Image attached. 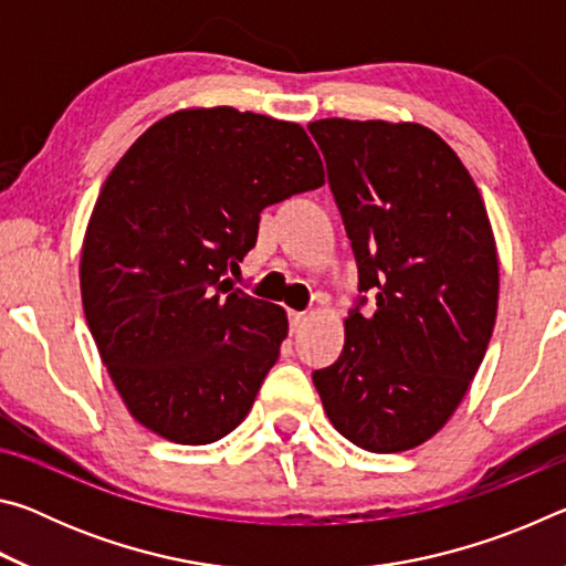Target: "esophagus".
<instances>
[{"label": "esophagus", "mask_w": 566, "mask_h": 566, "mask_svg": "<svg viewBox=\"0 0 566 566\" xmlns=\"http://www.w3.org/2000/svg\"><path fill=\"white\" fill-rule=\"evenodd\" d=\"M304 319H306L304 312H290V327L292 329H300Z\"/></svg>", "instance_id": "obj_1"}]
</instances>
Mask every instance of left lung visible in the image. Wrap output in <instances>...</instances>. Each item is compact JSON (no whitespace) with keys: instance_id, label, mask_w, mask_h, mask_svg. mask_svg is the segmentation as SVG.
Listing matches in <instances>:
<instances>
[{"instance_id":"left-lung-1","label":"left lung","mask_w":566,"mask_h":566,"mask_svg":"<svg viewBox=\"0 0 566 566\" xmlns=\"http://www.w3.org/2000/svg\"><path fill=\"white\" fill-rule=\"evenodd\" d=\"M312 137L375 312L344 319V347L312 375L342 437L407 452L454 415L484 359L500 262L482 195L454 149L415 122L319 119Z\"/></svg>"}]
</instances>
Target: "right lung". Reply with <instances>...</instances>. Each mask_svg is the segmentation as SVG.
Instances as JSON below:
<instances>
[{
  "label": "right lung",
  "instance_id": "add662e5",
  "mask_svg": "<svg viewBox=\"0 0 566 566\" xmlns=\"http://www.w3.org/2000/svg\"><path fill=\"white\" fill-rule=\"evenodd\" d=\"M322 185L300 124L234 107L169 114L109 171L84 234L82 306L142 427L212 444L242 424L290 322L227 274L264 207Z\"/></svg>",
  "mask_w": 566,
  "mask_h": 566
}]
</instances>
